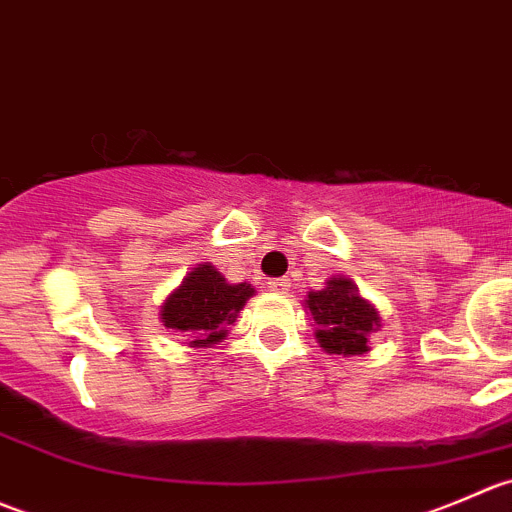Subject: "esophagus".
I'll return each mask as SVG.
<instances>
[{"instance_id":"obj_1","label":"esophagus","mask_w":512,"mask_h":512,"mask_svg":"<svg viewBox=\"0 0 512 512\" xmlns=\"http://www.w3.org/2000/svg\"><path fill=\"white\" fill-rule=\"evenodd\" d=\"M268 291L288 293V278H273V281H268Z\"/></svg>"}]
</instances>
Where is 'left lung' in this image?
Returning a JSON list of instances; mask_svg holds the SVG:
<instances>
[{
	"instance_id": "8db88e82",
	"label": "left lung",
	"mask_w": 512,
	"mask_h": 512,
	"mask_svg": "<svg viewBox=\"0 0 512 512\" xmlns=\"http://www.w3.org/2000/svg\"><path fill=\"white\" fill-rule=\"evenodd\" d=\"M303 306L316 326L313 336L328 356H363L371 351V333L381 331L378 308L346 276H331L321 291H308Z\"/></svg>"
}]
</instances>
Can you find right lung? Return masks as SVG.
<instances>
[{
  "instance_id": "1",
  "label": "right lung",
  "mask_w": 512,
  "mask_h": 512,
  "mask_svg": "<svg viewBox=\"0 0 512 512\" xmlns=\"http://www.w3.org/2000/svg\"><path fill=\"white\" fill-rule=\"evenodd\" d=\"M254 293L251 283L226 281L209 261L196 263L166 296L159 318L166 328L186 336L189 348H211L229 336Z\"/></svg>"
}]
</instances>
